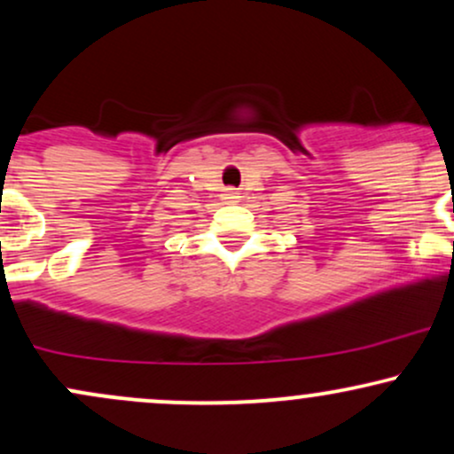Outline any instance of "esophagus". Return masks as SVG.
<instances>
[{"instance_id":"obj_1","label":"esophagus","mask_w":454,"mask_h":454,"mask_svg":"<svg viewBox=\"0 0 454 454\" xmlns=\"http://www.w3.org/2000/svg\"><path fill=\"white\" fill-rule=\"evenodd\" d=\"M231 198H237V196H234V194H231Z\"/></svg>"}]
</instances>
